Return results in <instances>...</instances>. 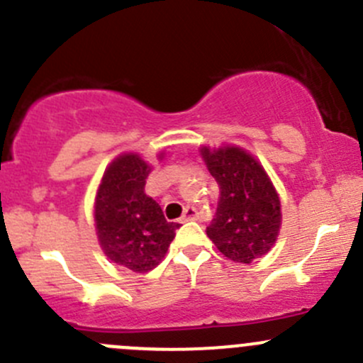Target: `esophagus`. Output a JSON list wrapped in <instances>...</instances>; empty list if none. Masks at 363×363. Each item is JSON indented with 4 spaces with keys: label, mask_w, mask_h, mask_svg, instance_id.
<instances>
[{
    "label": "esophagus",
    "mask_w": 363,
    "mask_h": 363,
    "mask_svg": "<svg viewBox=\"0 0 363 363\" xmlns=\"http://www.w3.org/2000/svg\"><path fill=\"white\" fill-rule=\"evenodd\" d=\"M195 219H199V211H196L195 207H186L181 221L186 223V221H195Z\"/></svg>",
    "instance_id": "1"
}]
</instances>
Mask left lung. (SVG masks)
Segmentation results:
<instances>
[{
    "label": "left lung",
    "mask_w": 363,
    "mask_h": 363,
    "mask_svg": "<svg viewBox=\"0 0 363 363\" xmlns=\"http://www.w3.org/2000/svg\"><path fill=\"white\" fill-rule=\"evenodd\" d=\"M200 155L219 186L218 211L207 226V237L232 262L262 258L276 244L283 219L269 174L237 145H203Z\"/></svg>",
    "instance_id": "left-lung-1"
}]
</instances>
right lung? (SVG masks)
Here are the masks:
<instances>
[{"instance_id":"right-lung-1","label":"right lung","mask_w":363,"mask_h":363,"mask_svg":"<svg viewBox=\"0 0 363 363\" xmlns=\"http://www.w3.org/2000/svg\"><path fill=\"white\" fill-rule=\"evenodd\" d=\"M160 152L158 160H163ZM151 164L137 152H124L105 168L94 200V228L108 259L137 274L160 265L179 223L164 219L156 200L145 195Z\"/></svg>"}]
</instances>
